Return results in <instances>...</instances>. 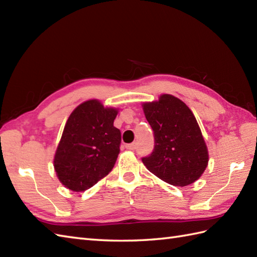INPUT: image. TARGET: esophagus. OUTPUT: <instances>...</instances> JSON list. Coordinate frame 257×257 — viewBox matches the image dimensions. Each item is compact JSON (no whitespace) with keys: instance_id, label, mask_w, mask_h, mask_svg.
I'll return each mask as SVG.
<instances>
[{"instance_id":"1","label":"esophagus","mask_w":257,"mask_h":257,"mask_svg":"<svg viewBox=\"0 0 257 257\" xmlns=\"http://www.w3.org/2000/svg\"><path fill=\"white\" fill-rule=\"evenodd\" d=\"M125 148L129 149V150H135L136 148H137V143H133V144L125 145Z\"/></svg>"}]
</instances>
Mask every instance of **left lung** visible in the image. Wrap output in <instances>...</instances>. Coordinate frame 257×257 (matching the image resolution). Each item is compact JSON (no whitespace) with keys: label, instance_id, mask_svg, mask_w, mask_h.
Wrapping results in <instances>:
<instances>
[{"label":"left lung","instance_id":"left-lung-1","mask_svg":"<svg viewBox=\"0 0 257 257\" xmlns=\"http://www.w3.org/2000/svg\"><path fill=\"white\" fill-rule=\"evenodd\" d=\"M144 112L154 130L155 148L143 162L162 181L185 187L204 172L209 155L201 129L192 111L179 98L161 95L145 102Z\"/></svg>","mask_w":257,"mask_h":257}]
</instances>
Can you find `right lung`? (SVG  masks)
Segmentation results:
<instances>
[{
  "label": "right lung",
  "mask_w": 257,
  "mask_h": 257,
  "mask_svg": "<svg viewBox=\"0 0 257 257\" xmlns=\"http://www.w3.org/2000/svg\"><path fill=\"white\" fill-rule=\"evenodd\" d=\"M118 110L99 100H87L70 113L59 141L54 168L67 189L81 192L112 170L121 143L113 127Z\"/></svg>",
  "instance_id": "add662e5"
}]
</instances>
